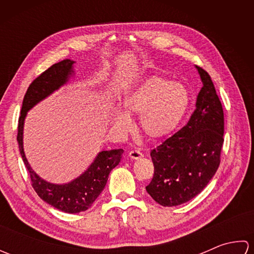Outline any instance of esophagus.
<instances>
[{
  "label": "esophagus",
  "instance_id": "1",
  "mask_svg": "<svg viewBox=\"0 0 254 254\" xmlns=\"http://www.w3.org/2000/svg\"><path fill=\"white\" fill-rule=\"evenodd\" d=\"M128 156H130L131 159H138L143 157V154L138 149H132L128 152Z\"/></svg>",
  "mask_w": 254,
  "mask_h": 254
}]
</instances>
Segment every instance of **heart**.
Segmentation results:
<instances>
[{
    "label": "heart",
    "mask_w": 254,
    "mask_h": 254,
    "mask_svg": "<svg viewBox=\"0 0 254 254\" xmlns=\"http://www.w3.org/2000/svg\"><path fill=\"white\" fill-rule=\"evenodd\" d=\"M190 106V93L186 86L163 76H150L134 88L123 100L128 115L138 116V126L149 139H161L176 131ZM118 132H127L131 120L123 111H117L112 120Z\"/></svg>",
    "instance_id": "b5f03b06"
}]
</instances>
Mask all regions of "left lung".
<instances>
[{"label": "left lung", "instance_id": "obj_1", "mask_svg": "<svg viewBox=\"0 0 254 254\" xmlns=\"http://www.w3.org/2000/svg\"><path fill=\"white\" fill-rule=\"evenodd\" d=\"M203 87L180 131L150 152L154 177L146 191L163 206L190 201L214 177L224 143V111L208 73L196 66Z\"/></svg>", "mask_w": 254, "mask_h": 254}]
</instances>
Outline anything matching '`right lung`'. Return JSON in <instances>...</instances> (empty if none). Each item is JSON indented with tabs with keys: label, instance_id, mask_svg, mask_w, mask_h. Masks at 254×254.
<instances>
[{
	"label": "right lung",
	"instance_id": "add662e5",
	"mask_svg": "<svg viewBox=\"0 0 254 254\" xmlns=\"http://www.w3.org/2000/svg\"><path fill=\"white\" fill-rule=\"evenodd\" d=\"M73 64L74 61L68 59L53 64L29 85L23 100L17 133L19 152L30 175L34 190L40 198L51 206L71 214L84 212L93 205L106 187L110 171L120 163L123 153L122 148L102 150L82 176L65 185H53L41 179L27 161L23 147L24 121L27 112L67 82L69 75L73 73Z\"/></svg>",
	"mask_w": 254,
	"mask_h": 254
}]
</instances>
